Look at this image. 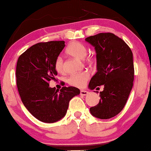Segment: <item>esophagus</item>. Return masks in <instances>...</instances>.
<instances>
[{"label":"esophagus","instance_id":"34e87169","mask_svg":"<svg viewBox=\"0 0 151 151\" xmlns=\"http://www.w3.org/2000/svg\"><path fill=\"white\" fill-rule=\"evenodd\" d=\"M88 94V92L86 91H83V90H81V91H80V95H83V96H85V95H87Z\"/></svg>","mask_w":151,"mask_h":151}]
</instances>
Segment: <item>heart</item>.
<instances>
[{
    "mask_svg": "<svg viewBox=\"0 0 151 151\" xmlns=\"http://www.w3.org/2000/svg\"><path fill=\"white\" fill-rule=\"evenodd\" d=\"M88 52L87 47L79 42H72L69 44L66 49V53L69 56L78 59H84ZM86 60L91 62L93 60L92 56H88ZM55 70L59 73L63 72V61L61 57L56 58L54 64ZM90 77V74L87 72H83L81 73L74 74L68 78V82L70 85L77 88H83L85 86L86 83Z\"/></svg>",
    "mask_w": 151,
    "mask_h": 151,
    "instance_id": "heart-1",
    "label": "heart"
}]
</instances>
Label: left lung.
I'll return each mask as SVG.
<instances>
[{
    "label": "left lung",
    "mask_w": 151,
    "mask_h": 151,
    "mask_svg": "<svg viewBox=\"0 0 151 151\" xmlns=\"http://www.w3.org/2000/svg\"><path fill=\"white\" fill-rule=\"evenodd\" d=\"M85 40L94 47L97 60V72L91 78L88 88L93 90L104 85L100 102L90 108V112L100 119H109L121 111L132 88V52L123 40L111 33L90 36Z\"/></svg>",
    "instance_id": "8db88e82"
}]
</instances>
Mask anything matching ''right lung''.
<instances>
[{
	"label": "right lung",
	"mask_w": 151,
	"mask_h": 151,
	"mask_svg": "<svg viewBox=\"0 0 151 151\" xmlns=\"http://www.w3.org/2000/svg\"><path fill=\"white\" fill-rule=\"evenodd\" d=\"M64 41L37 43L19 57L17 85L22 101L28 111L44 123H52L65 116L69 102L80 94L77 88L49 87L57 72L55 61L65 47Z\"/></svg>",
	"instance_id": "add662e5"
}]
</instances>
